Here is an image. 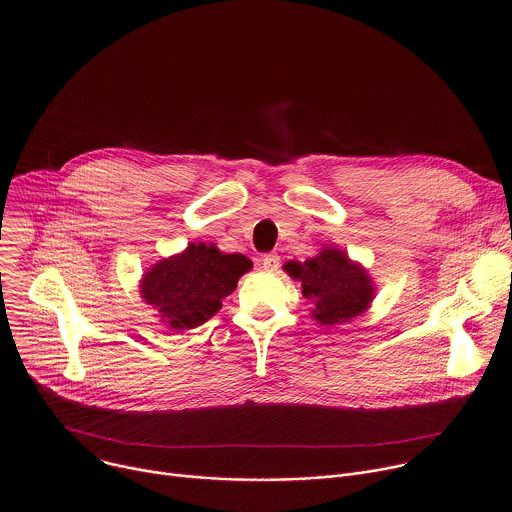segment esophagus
Listing matches in <instances>:
<instances>
[{"instance_id": "obj_1", "label": "esophagus", "mask_w": 512, "mask_h": 512, "mask_svg": "<svg viewBox=\"0 0 512 512\" xmlns=\"http://www.w3.org/2000/svg\"><path fill=\"white\" fill-rule=\"evenodd\" d=\"M279 263H281V259H279V255H275V253H267V255L261 257V265H263V269H267V271H275V269L279 267Z\"/></svg>"}]
</instances>
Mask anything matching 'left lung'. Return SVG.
Segmentation results:
<instances>
[{
  "instance_id": "left-lung-1",
  "label": "left lung",
  "mask_w": 512,
  "mask_h": 512,
  "mask_svg": "<svg viewBox=\"0 0 512 512\" xmlns=\"http://www.w3.org/2000/svg\"><path fill=\"white\" fill-rule=\"evenodd\" d=\"M285 271L301 281V293L313 303L321 325L348 323L368 309L374 295L368 273L337 249H323L303 263L289 261Z\"/></svg>"
}]
</instances>
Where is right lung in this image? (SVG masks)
Listing matches in <instances>:
<instances>
[{
  "mask_svg": "<svg viewBox=\"0 0 512 512\" xmlns=\"http://www.w3.org/2000/svg\"><path fill=\"white\" fill-rule=\"evenodd\" d=\"M251 269L245 255L191 243L185 253L156 263L142 279V299L170 329H193L211 319Z\"/></svg>",
  "mask_w": 512,
  "mask_h": 512,
  "instance_id": "1",
  "label": "right lung"
}]
</instances>
